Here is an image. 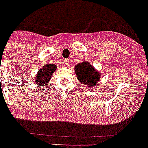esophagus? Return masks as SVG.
<instances>
[{"instance_id":"1","label":"esophagus","mask_w":148,"mask_h":148,"mask_svg":"<svg viewBox=\"0 0 148 148\" xmlns=\"http://www.w3.org/2000/svg\"><path fill=\"white\" fill-rule=\"evenodd\" d=\"M69 63H70L69 62V60H68V59H67V60H65V62H64V64H65V65H66L67 67L69 66V64H70Z\"/></svg>"}]
</instances>
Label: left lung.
I'll return each mask as SVG.
<instances>
[{
  "label": "left lung",
  "instance_id": "1",
  "mask_svg": "<svg viewBox=\"0 0 148 148\" xmlns=\"http://www.w3.org/2000/svg\"><path fill=\"white\" fill-rule=\"evenodd\" d=\"M74 71L78 80L86 88L92 89L99 85L101 74L89 62L84 61L74 67Z\"/></svg>",
  "mask_w": 148,
  "mask_h": 148
}]
</instances>
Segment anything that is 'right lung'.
Segmentation results:
<instances>
[{"mask_svg":"<svg viewBox=\"0 0 148 148\" xmlns=\"http://www.w3.org/2000/svg\"><path fill=\"white\" fill-rule=\"evenodd\" d=\"M57 66L55 64H46L40 68L35 75L34 83L40 88L45 87L49 85L53 73L56 70Z\"/></svg>","mask_w":148,"mask_h":148,"instance_id":"add662e5","label":"right lung"}]
</instances>
